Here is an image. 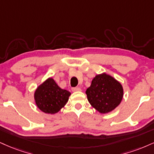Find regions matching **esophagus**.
I'll return each instance as SVG.
<instances>
[{
    "label": "esophagus",
    "mask_w": 154,
    "mask_h": 154,
    "mask_svg": "<svg viewBox=\"0 0 154 154\" xmlns=\"http://www.w3.org/2000/svg\"><path fill=\"white\" fill-rule=\"evenodd\" d=\"M72 92H78V91H81V89L77 87V88H72Z\"/></svg>",
    "instance_id": "1"
}]
</instances>
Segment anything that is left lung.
Listing matches in <instances>:
<instances>
[{
  "label": "left lung",
  "mask_w": 154,
  "mask_h": 154,
  "mask_svg": "<svg viewBox=\"0 0 154 154\" xmlns=\"http://www.w3.org/2000/svg\"><path fill=\"white\" fill-rule=\"evenodd\" d=\"M90 105L100 113H107L120 105L123 97V87L112 76L96 75L86 90Z\"/></svg>",
  "instance_id": "obj_1"
}]
</instances>
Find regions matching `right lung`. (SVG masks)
<instances>
[{
  "label": "right lung",
  "instance_id": "obj_1",
  "mask_svg": "<svg viewBox=\"0 0 154 154\" xmlns=\"http://www.w3.org/2000/svg\"><path fill=\"white\" fill-rule=\"evenodd\" d=\"M71 93L57 85L52 78H48L36 88L34 100L37 107L45 113L58 112L67 103Z\"/></svg>",
  "mask_w": 154,
  "mask_h": 154
}]
</instances>
